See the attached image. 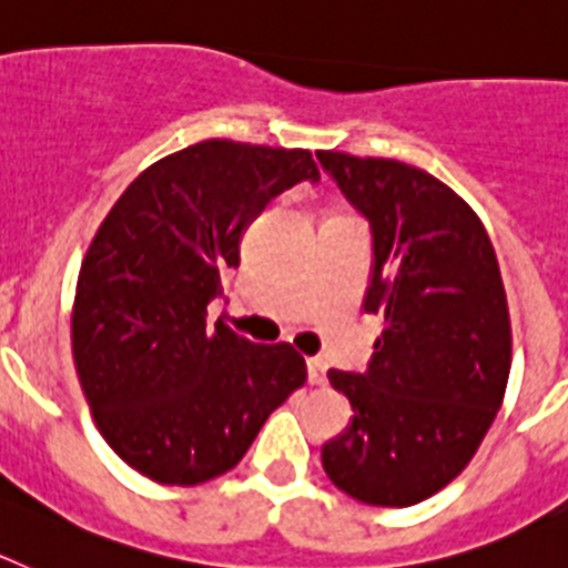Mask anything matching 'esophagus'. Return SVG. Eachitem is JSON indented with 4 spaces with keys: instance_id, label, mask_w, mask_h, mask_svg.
<instances>
[{
    "instance_id": "34e87169",
    "label": "esophagus",
    "mask_w": 568,
    "mask_h": 568,
    "mask_svg": "<svg viewBox=\"0 0 568 568\" xmlns=\"http://www.w3.org/2000/svg\"><path fill=\"white\" fill-rule=\"evenodd\" d=\"M305 366H308V383H312V386H323V383H325V363H323V359L312 357L308 363H305Z\"/></svg>"
}]
</instances>
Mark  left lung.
Segmentation results:
<instances>
[{
    "label": "left lung",
    "instance_id": "left-lung-1",
    "mask_svg": "<svg viewBox=\"0 0 568 568\" xmlns=\"http://www.w3.org/2000/svg\"><path fill=\"white\" fill-rule=\"evenodd\" d=\"M317 160L372 225L363 308L383 320L366 372H328L354 417L323 446V468L354 500L403 509L460 475L500 408L511 368L500 265L480 216L423 168Z\"/></svg>",
    "mask_w": 568,
    "mask_h": 568
}]
</instances>
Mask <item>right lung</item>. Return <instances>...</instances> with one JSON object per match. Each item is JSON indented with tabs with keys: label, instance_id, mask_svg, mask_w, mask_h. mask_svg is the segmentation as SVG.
Listing matches in <instances>:
<instances>
[{
	"label": "right lung",
	"instance_id": "1",
	"mask_svg": "<svg viewBox=\"0 0 568 568\" xmlns=\"http://www.w3.org/2000/svg\"><path fill=\"white\" fill-rule=\"evenodd\" d=\"M303 180H320L312 151L205 140L145 168L102 220L79 268L73 363L93 423L140 475H225L305 383L291 343L205 323L243 231Z\"/></svg>",
	"mask_w": 568,
	"mask_h": 568
}]
</instances>
